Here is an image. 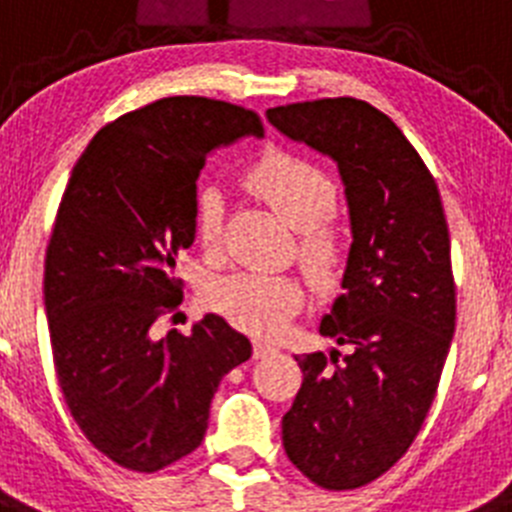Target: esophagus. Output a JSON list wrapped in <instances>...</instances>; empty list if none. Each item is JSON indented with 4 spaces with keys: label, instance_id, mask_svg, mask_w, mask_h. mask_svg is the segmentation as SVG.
Returning a JSON list of instances; mask_svg holds the SVG:
<instances>
[{
    "label": "esophagus",
    "instance_id": "obj_1",
    "mask_svg": "<svg viewBox=\"0 0 512 512\" xmlns=\"http://www.w3.org/2000/svg\"><path fill=\"white\" fill-rule=\"evenodd\" d=\"M271 354H277V346L269 341H256L253 343V356L256 359H264V356H271Z\"/></svg>",
    "mask_w": 512,
    "mask_h": 512
}]
</instances>
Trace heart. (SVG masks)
<instances>
[{"label":"heart","mask_w":512,"mask_h":512,"mask_svg":"<svg viewBox=\"0 0 512 512\" xmlns=\"http://www.w3.org/2000/svg\"><path fill=\"white\" fill-rule=\"evenodd\" d=\"M251 184L264 194L279 215L305 233L302 256L315 274H328L338 261V238L320 225L336 212L338 192L328 174L292 153H271L251 171ZM225 194L205 187L194 205V228L205 248L220 238ZM207 300L220 315L259 336H274L302 305V287L289 277L264 271H230L207 289Z\"/></svg>","instance_id":"heart-1"}]
</instances>
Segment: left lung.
I'll list each match as a JSON object with an SVG mask.
<instances>
[{
	"instance_id": "1",
	"label": "left lung",
	"mask_w": 512,
	"mask_h": 512,
	"mask_svg": "<svg viewBox=\"0 0 512 512\" xmlns=\"http://www.w3.org/2000/svg\"><path fill=\"white\" fill-rule=\"evenodd\" d=\"M284 138L338 166L351 248L320 333L348 346L295 356L302 387L282 418L289 461L325 490H354L410 449L456 325L441 194L390 117L354 97L266 110Z\"/></svg>"
}]
</instances>
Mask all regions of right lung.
<instances>
[{
    "label": "right lung",
    "instance_id": "right-lung-1",
    "mask_svg": "<svg viewBox=\"0 0 512 512\" xmlns=\"http://www.w3.org/2000/svg\"><path fill=\"white\" fill-rule=\"evenodd\" d=\"M264 138L259 115L166 97L117 117L76 161L45 253V318L61 392L115 464L158 472L202 443L217 384L251 341L207 312L189 336L153 333L182 302L176 256L194 243L207 156Z\"/></svg>",
    "mask_w": 512,
    "mask_h": 512
}]
</instances>
